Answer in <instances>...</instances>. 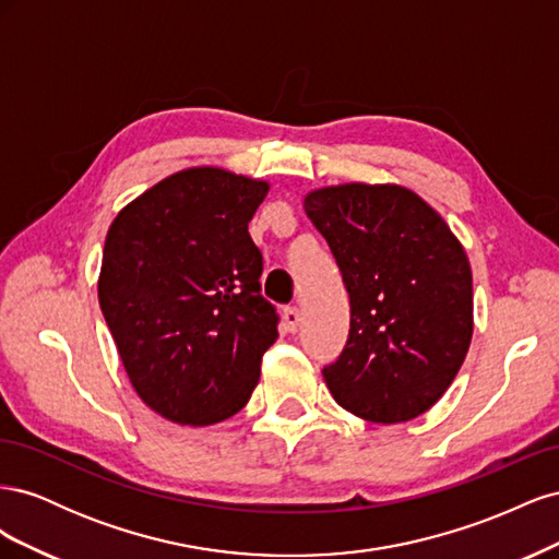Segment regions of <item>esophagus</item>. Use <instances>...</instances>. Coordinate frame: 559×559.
I'll use <instances>...</instances> for the list:
<instances>
[{
  "label": "esophagus",
  "instance_id": "obj_1",
  "mask_svg": "<svg viewBox=\"0 0 559 559\" xmlns=\"http://www.w3.org/2000/svg\"><path fill=\"white\" fill-rule=\"evenodd\" d=\"M284 321H286V329H289L292 333H296L298 326H300V312H298V308H286L284 310Z\"/></svg>",
  "mask_w": 559,
  "mask_h": 559
}]
</instances>
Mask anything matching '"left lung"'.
<instances>
[{"label":"left lung","instance_id":"8db88e82","mask_svg":"<svg viewBox=\"0 0 559 559\" xmlns=\"http://www.w3.org/2000/svg\"><path fill=\"white\" fill-rule=\"evenodd\" d=\"M349 292V337L324 368L331 396L376 425L427 413L466 359L473 277L462 242L399 183L349 181L302 198Z\"/></svg>","mask_w":559,"mask_h":559}]
</instances>
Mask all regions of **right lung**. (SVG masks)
Returning <instances> with one entry per match:
<instances>
[{
	"instance_id": "1",
	"label": "right lung",
	"mask_w": 559,
	"mask_h": 559,
	"mask_svg": "<svg viewBox=\"0 0 559 559\" xmlns=\"http://www.w3.org/2000/svg\"><path fill=\"white\" fill-rule=\"evenodd\" d=\"M267 191L265 179L186 167L128 202L107 230L99 308L134 392L175 425L240 413L280 335L247 230Z\"/></svg>"
}]
</instances>
